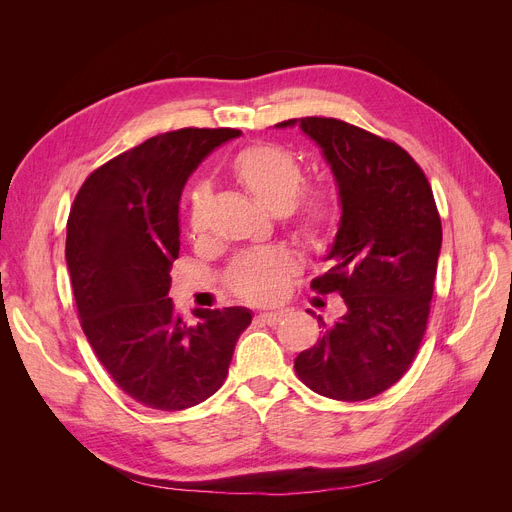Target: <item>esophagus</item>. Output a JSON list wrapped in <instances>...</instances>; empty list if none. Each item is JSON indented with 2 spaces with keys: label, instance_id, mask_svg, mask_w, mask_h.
I'll return each instance as SVG.
<instances>
[{
  "label": "esophagus",
  "instance_id": "obj_1",
  "mask_svg": "<svg viewBox=\"0 0 512 512\" xmlns=\"http://www.w3.org/2000/svg\"><path fill=\"white\" fill-rule=\"evenodd\" d=\"M282 317H284V311H263V313H259V319L267 326H276L278 321H282Z\"/></svg>",
  "mask_w": 512,
  "mask_h": 512
}]
</instances>
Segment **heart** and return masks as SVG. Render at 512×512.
I'll use <instances>...</instances> for the list:
<instances>
[{
  "mask_svg": "<svg viewBox=\"0 0 512 512\" xmlns=\"http://www.w3.org/2000/svg\"><path fill=\"white\" fill-rule=\"evenodd\" d=\"M232 176L245 191L274 215L294 207V230L311 247H324L338 224V205L330 191L311 188L299 199L305 172L299 159L278 145H253L232 161ZM209 215V188L197 186L188 205V230L203 236ZM297 270L294 259L280 249H263L238 257L230 272V288L242 299L270 301L284 290Z\"/></svg>",
  "mask_w": 512,
  "mask_h": 512,
  "instance_id": "obj_1",
  "label": "heart"
}]
</instances>
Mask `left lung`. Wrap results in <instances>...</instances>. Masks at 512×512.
Here are the masks:
<instances>
[{
    "label": "left lung",
    "instance_id": "1",
    "mask_svg": "<svg viewBox=\"0 0 512 512\" xmlns=\"http://www.w3.org/2000/svg\"><path fill=\"white\" fill-rule=\"evenodd\" d=\"M321 149L340 199V224L313 280L338 292L346 313L294 359L305 386L334 400H367L396 384L425 334L442 247L432 186L415 159L392 141L336 118H292Z\"/></svg>",
    "mask_w": 512,
    "mask_h": 512
}]
</instances>
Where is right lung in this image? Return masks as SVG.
Listing matches in <instances>:
<instances>
[{
    "mask_svg": "<svg viewBox=\"0 0 512 512\" xmlns=\"http://www.w3.org/2000/svg\"><path fill=\"white\" fill-rule=\"evenodd\" d=\"M236 137L234 128L157 134L97 168L70 209L66 263L80 326L118 388L149 409L182 411L218 392L253 319L245 307L195 309L199 321L188 324L168 299L182 188Z\"/></svg>",
    "mask_w": 512,
    "mask_h": 512,
    "instance_id": "add662e5",
    "label": "right lung"
}]
</instances>
